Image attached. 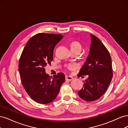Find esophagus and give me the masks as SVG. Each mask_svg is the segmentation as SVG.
<instances>
[{"label":"esophagus","instance_id":"esophagus-1","mask_svg":"<svg viewBox=\"0 0 128 128\" xmlns=\"http://www.w3.org/2000/svg\"><path fill=\"white\" fill-rule=\"evenodd\" d=\"M73 80V78L72 76H66V80Z\"/></svg>","mask_w":128,"mask_h":128}]
</instances>
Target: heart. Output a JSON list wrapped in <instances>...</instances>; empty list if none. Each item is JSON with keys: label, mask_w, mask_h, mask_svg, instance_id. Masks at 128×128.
Here are the masks:
<instances>
[{"label": "heart", "mask_w": 128, "mask_h": 128, "mask_svg": "<svg viewBox=\"0 0 128 128\" xmlns=\"http://www.w3.org/2000/svg\"><path fill=\"white\" fill-rule=\"evenodd\" d=\"M70 46L71 50H74V51H79L80 52L82 48V45L80 44V42H77V41H74L72 42H71ZM74 67V65L72 64H69L67 66L68 69L72 68Z\"/></svg>", "instance_id": "heart-1"}]
</instances>
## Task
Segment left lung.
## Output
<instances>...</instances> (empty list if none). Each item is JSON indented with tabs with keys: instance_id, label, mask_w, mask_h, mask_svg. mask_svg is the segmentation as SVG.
Segmentation results:
<instances>
[{
	"instance_id": "8db88e82",
	"label": "left lung",
	"mask_w": 128,
	"mask_h": 128,
	"mask_svg": "<svg viewBox=\"0 0 128 128\" xmlns=\"http://www.w3.org/2000/svg\"><path fill=\"white\" fill-rule=\"evenodd\" d=\"M88 58L78 74L88 76L78 94L83 100L93 102L104 94L113 77L112 59L108 50L98 37L91 34Z\"/></svg>"
}]
</instances>
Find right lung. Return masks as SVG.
Here are the masks:
<instances>
[{"mask_svg": "<svg viewBox=\"0 0 128 128\" xmlns=\"http://www.w3.org/2000/svg\"><path fill=\"white\" fill-rule=\"evenodd\" d=\"M62 37L61 34H37L28 41L21 53L18 63L21 82L30 97L38 103L53 102L64 82L63 73L50 76L45 69L51 64L53 50Z\"/></svg>", "mask_w": 128, "mask_h": 128, "instance_id": "right-lung-1", "label": "right lung"}]
</instances>
